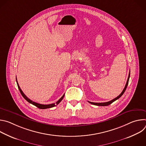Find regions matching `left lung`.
Masks as SVG:
<instances>
[{
    "label": "left lung",
    "mask_w": 146,
    "mask_h": 146,
    "mask_svg": "<svg viewBox=\"0 0 146 146\" xmlns=\"http://www.w3.org/2000/svg\"><path fill=\"white\" fill-rule=\"evenodd\" d=\"M129 77H130V72H129V76H128V80H127V83H126V85L125 86V88H123V91H122V92L121 93V94L119 95H118L117 98L113 99V100L109 101V102H104V103H94V102H89V103H90L91 104H92V105H96V106H108L109 105H110L111 103H112L113 102L115 101L116 100H117L118 99H119L123 94V93L125 92V91L127 88V86H128V82H129Z\"/></svg>",
    "instance_id": "1"
}]
</instances>
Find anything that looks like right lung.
Here are the masks:
<instances>
[{
    "label": "right lung",
    "instance_id": "right-lung-1",
    "mask_svg": "<svg viewBox=\"0 0 146 146\" xmlns=\"http://www.w3.org/2000/svg\"><path fill=\"white\" fill-rule=\"evenodd\" d=\"M16 81H17V86H18V89H19V90L22 96L24 97V98L27 101H28L29 103L32 104L33 105L36 106L37 108H38V109H45L51 108H53V107L55 106L56 105H58V104L62 101V100L63 99V98H64V96H65V94H64L63 96H62L56 102V104H55V103H52V104H50V105H42V104H40V103L35 102L31 100V99H29L24 94V92H23V91L21 90V89L20 88V87H19V85H18V82H17V78H16Z\"/></svg>",
    "mask_w": 146,
    "mask_h": 146
}]
</instances>
